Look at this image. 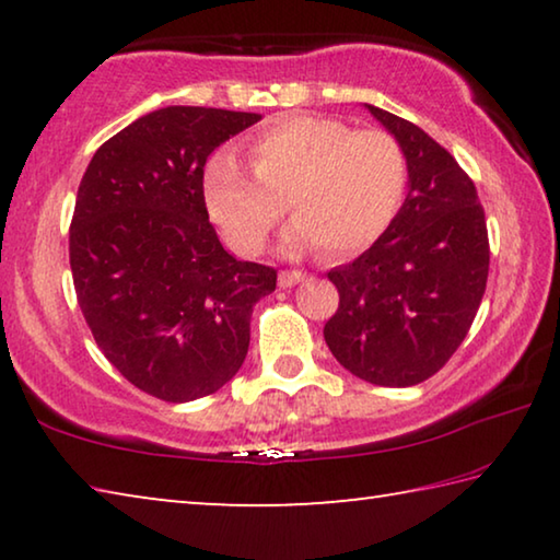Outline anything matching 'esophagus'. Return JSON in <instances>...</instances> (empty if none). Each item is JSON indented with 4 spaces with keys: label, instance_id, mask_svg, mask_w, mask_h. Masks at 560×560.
<instances>
[{
    "label": "esophagus",
    "instance_id": "1",
    "mask_svg": "<svg viewBox=\"0 0 560 560\" xmlns=\"http://www.w3.org/2000/svg\"><path fill=\"white\" fill-rule=\"evenodd\" d=\"M306 279V273L303 271H281L279 273V287L281 289H291V287H296L299 281H303Z\"/></svg>",
    "mask_w": 560,
    "mask_h": 560
}]
</instances>
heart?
Wrapping results in <instances>:
<instances>
[{"label":"heart","mask_w":560,"mask_h":560,"mask_svg":"<svg viewBox=\"0 0 560 560\" xmlns=\"http://www.w3.org/2000/svg\"><path fill=\"white\" fill-rule=\"evenodd\" d=\"M246 153L254 175L234 158L217 155L202 177L207 214L226 244L246 257L267 246L287 205L296 217L287 246L318 244L330 257L371 246L402 205L407 158L385 130L283 116L261 128Z\"/></svg>","instance_id":"obj_1"}]
</instances>
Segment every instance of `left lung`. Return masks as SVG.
I'll return each instance as SVG.
<instances>
[{
	"label": "left lung",
	"instance_id": "1",
	"mask_svg": "<svg viewBox=\"0 0 560 560\" xmlns=\"http://www.w3.org/2000/svg\"><path fill=\"white\" fill-rule=\"evenodd\" d=\"M368 110L407 158V197L355 261L328 271L338 311L324 326L330 353L360 381L410 387L454 355L489 277V234L477 187L415 122Z\"/></svg>",
	"mask_w": 560,
	"mask_h": 560
}]
</instances>
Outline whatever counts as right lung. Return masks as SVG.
Returning <instances> with one entry per match:
<instances>
[{
  "mask_svg": "<svg viewBox=\"0 0 560 560\" xmlns=\"http://www.w3.org/2000/svg\"><path fill=\"white\" fill-rule=\"evenodd\" d=\"M259 113L167 106L106 140L83 173L69 232L73 289L103 355L138 390L189 402L230 383L254 303L277 269L240 261L202 197L214 148Z\"/></svg>",
  "mask_w": 560,
  "mask_h": 560,
  "instance_id": "right-lung-1",
  "label": "right lung"
}]
</instances>
